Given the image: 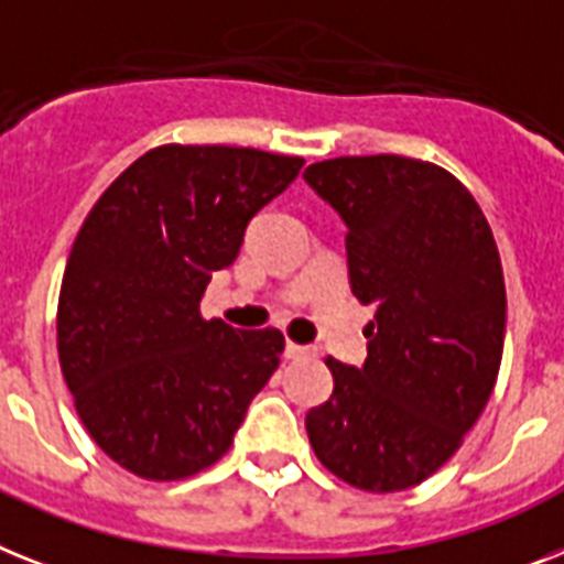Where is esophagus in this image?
<instances>
[{"instance_id": "obj_1", "label": "esophagus", "mask_w": 564, "mask_h": 564, "mask_svg": "<svg viewBox=\"0 0 564 564\" xmlns=\"http://www.w3.org/2000/svg\"><path fill=\"white\" fill-rule=\"evenodd\" d=\"M283 355H286L290 361H297V358H310L312 349L301 347V344H292V340H286V349H283Z\"/></svg>"}]
</instances>
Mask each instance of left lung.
<instances>
[{
    "mask_svg": "<svg viewBox=\"0 0 564 564\" xmlns=\"http://www.w3.org/2000/svg\"><path fill=\"white\" fill-rule=\"evenodd\" d=\"M304 177L347 224L349 286L376 306L364 367L326 358L335 387L306 413L310 444L358 490H406L462 447L494 392L508 315L494 231L424 160L335 158Z\"/></svg>",
    "mask_w": 564,
    "mask_h": 564,
    "instance_id": "obj_1",
    "label": "left lung"
}]
</instances>
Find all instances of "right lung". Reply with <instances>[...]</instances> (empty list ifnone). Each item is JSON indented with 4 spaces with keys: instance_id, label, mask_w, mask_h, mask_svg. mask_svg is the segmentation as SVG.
<instances>
[{
    "instance_id": "1",
    "label": "right lung",
    "mask_w": 564,
    "mask_h": 564,
    "mask_svg": "<svg viewBox=\"0 0 564 564\" xmlns=\"http://www.w3.org/2000/svg\"><path fill=\"white\" fill-rule=\"evenodd\" d=\"M301 165L235 145H158L85 217L56 306L59 367L99 451L140 479L215 465L278 370V329L206 321L200 297Z\"/></svg>"
}]
</instances>
